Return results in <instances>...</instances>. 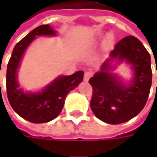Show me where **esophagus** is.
<instances>
[{
    "label": "esophagus",
    "mask_w": 157,
    "mask_h": 157,
    "mask_svg": "<svg viewBox=\"0 0 157 157\" xmlns=\"http://www.w3.org/2000/svg\"><path fill=\"white\" fill-rule=\"evenodd\" d=\"M92 75H93V73H92V72H90V71L85 72V73H84V76H83V80H84L85 82H87L89 79L91 78Z\"/></svg>",
    "instance_id": "1"
}]
</instances>
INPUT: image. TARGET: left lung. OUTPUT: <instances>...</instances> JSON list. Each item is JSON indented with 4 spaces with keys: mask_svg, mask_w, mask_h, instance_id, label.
Here are the masks:
<instances>
[{
    "mask_svg": "<svg viewBox=\"0 0 157 157\" xmlns=\"http://www.w3.org/2000/svg\"><path fill=\"white\" fill-rule=\"evenodd\" d=\"M115 59L132 64L135 76L127 86L109 73L114 68L109 63ZM89 82L93 87L90 105L94 115L111 124L127 122L136 116L147 102L152 84L150 54L136 37L126 36L115 44L101 71Z\"/></svg>",
    "mask_w": 157,
    "mask_h": 157,
    "instance_id": "left-lung-1",
    "label": "left lung"
}]
</instances>
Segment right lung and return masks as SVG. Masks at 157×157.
<instances>
[{"mask_svg": "<svg viewBox=\"0 0 157 157\" xmlns=\"http://www.w3.org/2000/svg\"><path fill=\"white\" fill-rule=\"evenodd\" d=\"M42 35H55V31L49 24L41 25L22 38L13 48L6 74V90L11 106L21 117L34 124L47 123L57 117L63 108L66 95L83 79V72L78 71L72 75L56 78L37 94L24 93L19 88L17 69L23 52L36 36Z\"/></svg>", "mask_w": 157, "mask_h": 157, "instance_id": "1", "label": "right lung"}]
</instances>
